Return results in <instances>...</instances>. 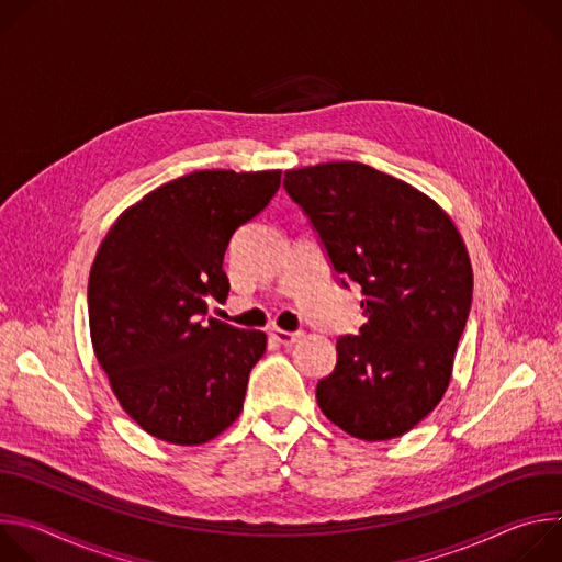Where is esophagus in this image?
I'll use <instances>...</instances> for the list:
<instances>
[{
    "mask_svg": "<svg viewBox=\"0 0 562 562\" xmlns=\"http://www.w3.org/2000/svg\"><path fill=\"white\" fill-rule=\"evenodd\" d=\"M269 338L273 340V342H278V345H284V347H289V345H293L297 338H300V334L297 331H282V329H269Z\"/></svg>",
    "mask_w": 562,
    "mask_h": 562,
    "instance_id": "34e87169",
    "label": "esophagus"
}]
</instances>
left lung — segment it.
<instances>
[{
    "mask_svg": "<svg viewBox=\"0 0 562 562\" xmlns=\"http://www.w3.org/2000/svg\"><path fill=\"white\" fill-rule=\"evenodd\" d=\"M345 280L360 284L367 323L340 336L317 382L323 414L360 440L414 429L442 400L464 331L473 273L451 217L412 184L360 162L284 173Z\"/></svg>",
    "mask_w": 562,
    "mask_h": 562,
    "instance_id": "obj_1",
    "label": "left lung"
}]
</instances>
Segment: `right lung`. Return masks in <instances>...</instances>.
Segmentation results:
<instances>
[{
	"mask_svg": "<svg viewBox=\"0 0 562 562\" xmlns=\"http://www.w3.org/2000/svg\"><path fill=\"white\" fill-rule=\"evenodd\" d=\"M282 171H195L128 206L89 276L98 362L122 409L150 436L202 445L243 412L262 331L206 317L228 295V239L280 189Z\"/></svg>",
	"mask_w": 562,
	"mask_h": 562,
	"instance_id": "obj_1",
	"label": "right lung"
}]
</instances>
